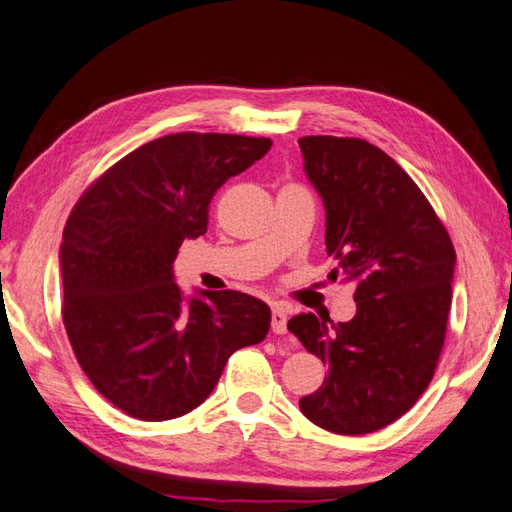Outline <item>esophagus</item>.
I'll list each match as a JSON object with an SVG mask.
<instances>
[{
  "label": "esophagus",
  "mask_w": 512,
  "mask_h": 512,
  "mask_svg": "<svg viewBox=\"0 0 512 512\" xmlns=\"http://www.w3.org/2000/svg\"><path fill=\"white\" fill-rule=\"evenodd\" d=\"M285 329H288V312H285V307L275 305L272 307V331L285 334Z\"/></svg>",
  "instance_id": "obj_1"
}]
</instances>
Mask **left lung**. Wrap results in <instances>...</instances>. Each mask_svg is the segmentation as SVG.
Instances as JSON below:
<instances>
[{"label":"left lung","instance_id":"1","mask_svg":"<svg viewBox=\"0 0 512 512\" xmlns=\"http://www.w3.org/2000/svg\"><path fill=\"white\" fill-rule=\"evenodd\" d=\"M303 170L325 205L331 277L355 283L349 323L314 314L288 329L327 364L299 401L323 430L360 436L397 421L430 386L443 349L456 251L417 183L364 139L301 137Z\"/></svg>","mask_w":512,"mask_h":512}]
</instances>
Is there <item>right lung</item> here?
I'll return each instance as SVG.
<instances>
[{"mask_svg":"<svg viewBox=\"0 0 512 512\" xmlns=\"http://www.w3.org/2000/svg\"><path fill=\"white\" fill-rule=\"evenodd\" d=\"M266 137L176 133L139 146L95 181L63 231V323L102 397L139 421L192 412L231 355L266 338L251 294L174 281L185 240L207 233L209 202L270 150Z\"/></svg>","mask_w":512,"mask_h":512,"instance_id":"obj_1","label":"right lung"}]
</instances>
